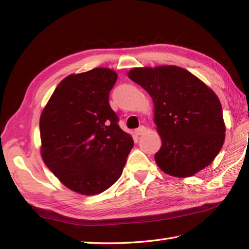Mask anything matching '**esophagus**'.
<instances>
[{"mask_svg":"<svg viewBox=\"0 0 249 249\" xmlns=\"http://www.w3.org/2000/svg\"><path fill=\"white\" fill-rule=\"evenodd\" d=\"M145 132H146L145 126H140V127L135 130V133H136V135H138V136H140V135H142Z\"/></svg>","mask_w":249,"mask_h":249,"instance_id":"esophagus-1","label":"esophagus"}]
</instances>
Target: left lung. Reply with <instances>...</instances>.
Returning <instances> with one entry per match:
<instances>
[{
    "instance_id": "1",
    "label": "left lung",
    "mask_w": 249,
    "mask_h": 249,
    "mask_svg": "<svg viewBox=\"0 0 249 249\" xmlns=\"http://www.w3.org/2000/svg\"><path fill=\"white\" fill-rule=\"evenodd\" d=\"M128 78L154 101L155 123L161 137L155 160L160 169L174 177H191L208 167L225 140L216 94L177 66L134 68Z\"/></svg>"
}]
</instances>
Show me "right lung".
Returning <instances> with one entry per match:
<instances>
[{
	"mask_svg": "<svg viewBox=\"0 0 249 249\" xmlns=\"http://www.w3.org/2000/svg\"><path fill=\"white\" fill-rule=\"evenodd\" d=\"M115 71L95 68L58 84L39 121L41 157L67 188L98 195L114 184L133 148L108 96Z\"/></svg>",
	"mask_w": 249,
	"mask_h": 249,
	"instance_id": "add662e5",
	"label": "right lung"
}]
</instances>
